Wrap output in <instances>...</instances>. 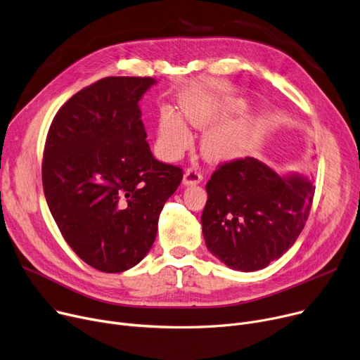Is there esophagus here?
Listing matches in <instances>:
<instances>
[{"mask_svg":"<svg viewBox=\"0 0 360 360\" xmlns=\"http://www.w3.org/2000/svg\"><path fill=\"white\" fill-rule=\"evenodd\" d=\"M202 181V175L198 167H188L184 175V184L185 185H195Z\"/></svg>","mask_w":360,"mask_h":360,"instance_id":"34e87169","label":"esophagus"}]
</instances>
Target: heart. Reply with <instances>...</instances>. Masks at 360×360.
Returning a JSON list of instances; mask_svg holds the SVG:
<instances>
[{
	"label": "heart",
	"mask_w": 360,
	"mask_h": 360,
	"mask_svg": "<svg viewBox=\"0 0 360 360\" xmlns=\"http://www.w3.org/2000/svg\"><path fill=\"white\" fill-rule=\"evenodd\" d=\"M182 111L188 122L204 127L220 122L229 108L205 101H186ZM191 141V134L182 120L172 111H163L159 118V146L166 156L179 155ZM248 133L243 127L223 126L211 130L204 139V152L212 160L234 159L240 155L246 146Z\"/></svg>",
	"instance_id": "1"
}]
</instances>
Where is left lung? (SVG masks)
I'll use <instances>...</instances> for the list:
<instances>
[{
    "label": "left lung",
    "instance_id": "1",
    "mask_svg": "<svg viewBox=\"0 0 360 360\" xmlns=\"http://www.w3.org/2000/svg\"><path fill=\"white\" fill-rule=\"evenodd\" d=\"M205 189L201 223L208 250L231 269L253 272L295 243L316 186L304 176H281L255 158H242L219 165Z\"/></svg>",
    "mask_w": 360,
    "mask_h": 360
}]
</instances>
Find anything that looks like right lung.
<instances>
[{"instance_id":"right-lung-1","label":"right lung","mask_w":360,"mask_h":360,"mask_svg":"<svg viewBox=\"0 0 360 360\" xmlns=\"http://www.w3.org/2000/svg\"><path fill=\"white\" fill-rule=\"evenodd\" d=\"M156 81L107 77L77 92L47 131L44 197L66 240L94 269L118 274L150 250L179 166L153 158L139 101Z\"/></svg>"}]
</instances>
